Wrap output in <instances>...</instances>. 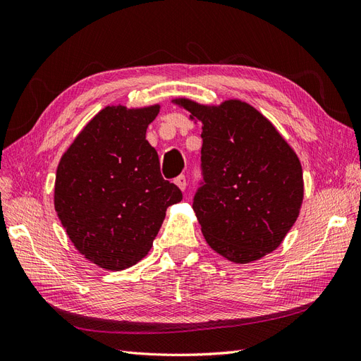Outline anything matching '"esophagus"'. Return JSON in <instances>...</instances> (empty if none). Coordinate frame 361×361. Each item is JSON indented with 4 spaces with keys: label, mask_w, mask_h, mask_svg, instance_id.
Returning <instances> with one entry per match:
<instances>
[{
    "label": "esophagus",
    "mask_w": 361,
    "mask_h": 361,
    "mask_svg": "<svg viewBox=\"0 0 361 361\" xmlns=\"http://www.w3.org/2000/svg\"><path fill=\"white\" fill-rule=\"evenodd\" d=\"M174 183H176V187L180 191H185V188H187V179H185V176H178L176 179H174Z\"/></svg>",
    "instance_id": "obj_1"
}]
</instances>
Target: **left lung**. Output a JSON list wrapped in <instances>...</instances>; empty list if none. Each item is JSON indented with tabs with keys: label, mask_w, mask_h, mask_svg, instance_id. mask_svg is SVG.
Instances as JSON below:
<instances>
[{
	"label": "left lung",
	"mask_w": 361,
	"mask_h": 361,
	"mask_svg": "<svg viewBox=\"0 0 361 361\" xmlns=\"http://www.w3.org/2000/svg\"><path fill=\"white\" fill-rule=\"evenodd\" d=\"M202 123L204 185L192 209L209 245L235 264L265 257L297 221L304 199L298 155L277 128L241 99L218 105L171 99Z\"/></svg>",
	"instance_id": "8db88e82"
}]
</instances>
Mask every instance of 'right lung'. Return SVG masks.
<instances>
[{"mask_svg":"<svg viewBox=\"0 0 361 361\" xmlns=\"http://www.w3.org/2000/svg\"><path fill=\"white\" fill-rule=\"evenodd\" d=\"M159 108L105 106L59 162L54 207L75 248L99 268L122 271L146 257L167 207L182 200L146 140Z\"/></svg>","mask_w":361,"mask_h":361,"instance_id":"right-lung-1","label":"right lung"}]
</instances>
